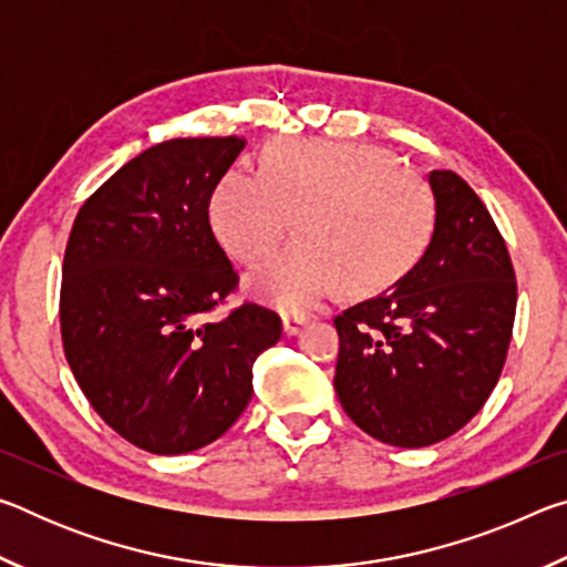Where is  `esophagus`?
I'll return each instance as SVG.
<instances>
[{
    "label": "esophagus",
    "mask_w": 567,
    "mask_h": 567,
    "mask_svg": "<svg viewBox=\"0 0 567 567\" xmlns=\"http://www.w3.org/2000/svg\"><path fill=\"white\" fill-rule=\"evenodd\" d=\"M305 324H307V318H292V315H285L282 318V330H285V334L287 338H295V334H300L302 330H305Z\"/></svg>",
    "instance_id": "1"
}]
</instances>
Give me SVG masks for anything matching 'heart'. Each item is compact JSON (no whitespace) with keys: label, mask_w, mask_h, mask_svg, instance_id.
<instances>
[{"label":"heart","mask_w":567,"mask_h":567,"mask_svg":"<svg viewBox=\"0 0 567 567\" xmlns=\"http://www.w3.org/2000/svg\"><path fill=\"white\" fill-rule=\"evenodd\" d=\"M302 243L252 275L249 287L282 312L302 315L342 285L375 292L425 252L435 199L415 169L362 142L282 140L262 172L233 167L209 199V223L229 255L255 265L292 233Z\"/></svg>","instance_id":"heart-1"}]
</instances>
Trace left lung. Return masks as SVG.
Listing matches in <instances>:
<instances>
[{"label":"left lung","instance_id":"obj_1","mask_svg":"<svg viewBox=\"0 0 567 567\" xmlns=\"http://www.w3.org/2000/svg\"><path fill=\"white\" fill-rule=\"evenodd\" d=\"M435 227L395 287L334 318V390L380 443L425 447L477 415L513 338L517 285L487 207L450 169L427 175Z\"/></svg>","mask_w":567,"mask_h":567}]
</instances>
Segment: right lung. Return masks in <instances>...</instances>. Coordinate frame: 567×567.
<instances>
[{
	"instance_id": "right-lung-1",
	"label": "right lung",
	"mask_w": 567,
	"mask_h": 567,
	"mask_svg": "<svg viewBox=\"0 0 567 567\" xmlns=\"http://www.w3.org/2000/svg\"><path fill=\"white\" fill-rule=\"evenodd\" d=\"M243 137L169 140L120 167L74 217L60 324L76 385L114 433L155 455L225 435L282 322L245 302L209 318L239 277L209 227Z\"/></svg>"
}]
</instances>
